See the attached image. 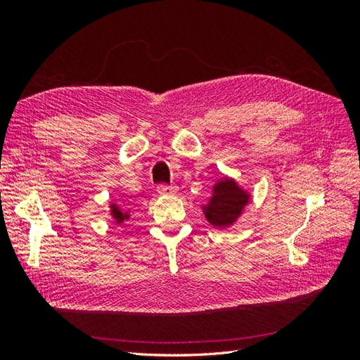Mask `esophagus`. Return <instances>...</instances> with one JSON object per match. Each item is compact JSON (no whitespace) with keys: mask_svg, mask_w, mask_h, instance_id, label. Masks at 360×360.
I'll list each match as a JSON object with an SVG mask.
<instances>
[{"mask_svg":"<svg viewBox=\"0 0 360 360\" xmlns=\"http://www.w3.org/2000/svg\"><path fill=\"white\" fill-rule=\"evenodd\" d=\"M177 192V186H168V184H159L158 193L159 195H174Z\"/></svg>","mask_w":360,"mask_h":360,"instance_id":"1","label":"esophagus"}]
</instances>
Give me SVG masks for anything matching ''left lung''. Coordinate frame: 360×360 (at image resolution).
<instances>
[{"label":"left lung","mask_w":360,"mask_h":360,"mask_svg":"<svg viewBox=\"0 0 360 360\" xmlns=\"http://www.w3.org/2000/svg\"><path fill=\"white\" fill-rule=\"evenodd\" d=\"M249 201L250 193L238 186L234 179L224 176L214 183L212 197L202 205V212L214 228H228L237 222Z\"/></svg>","instance_id":"8db88e82"}]
</instances>
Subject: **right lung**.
<instances>
[{"label":"right lung","mask_w":360,"mask_h":360,"mask_svg":"<svg viewBox=\"0 0 360 360\" xmlns=\"http://www.w3.org/2000/svg\"><path fill=\"white\" fill-rule=\"evenodd\" d=\"M110 209H111L110 212H111V216H112V219H114L115 224H122V222L127 221L130 216H132V213L129 212V209H124L123 205H118L115 202H111Z\"/></svg>","instance_id":"obj_1"}]
</instances>
